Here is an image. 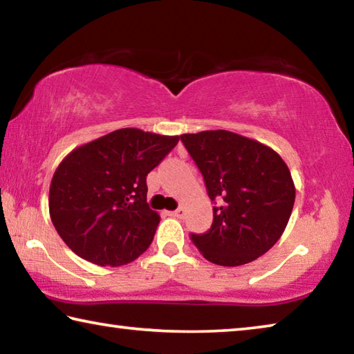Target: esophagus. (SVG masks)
<instances>
[{"label": "esophagus", "mask_w": 354, "mask_h": 354, "mask_svg": "<svg viewBox=\"0 0 354 354\" xmlns=\"http://www.w3.org/2000/svg\"><path fill=\"white\" fill-rule=\"evenodd\" d=\"M184 214H185L184 207H179V209H176V211H171V212H169V215H171V217H175V218H181Z\"/></svg>", "instance_id": "34e87169"}]
</instances>
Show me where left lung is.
<instances>
[{"instance_id": "left-lung-1", "label": "left lung", "mask_w": 354, "mask_h": 354, "mask_svg": "<svg viewBox=\"0 0 354 354\" xmlns=\"http://www.w3.org/2000/svg\"><path fill=\"white\" fill-rule=\"evenodd\" d=\"M214 206L205 234H192L200 253L217 266L237 267L267 253L289 223L295 184L283 158L263 143L231 131L183 134Z\"/></svg>"}]
</instances>
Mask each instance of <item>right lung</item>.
<instances>
[{
	"mask_svg": "<svg viewBox=\"0 0 354 354\" xmlns=\"http://www.w3.org/2000/svg\"><path fill=\"white\" fill-rule=\"evenodd\" d=\"M179 136L137 128L112 131L75 148L50 185V217L57 234L82 259L118 267L153 242L160 217L148 207L147 175Z\"/></svg>",
	"mask_w": 354,
	"mask_h": 354,
	"instance_id": "add662e5",
	"label": "right lung"
}]
</instances>
